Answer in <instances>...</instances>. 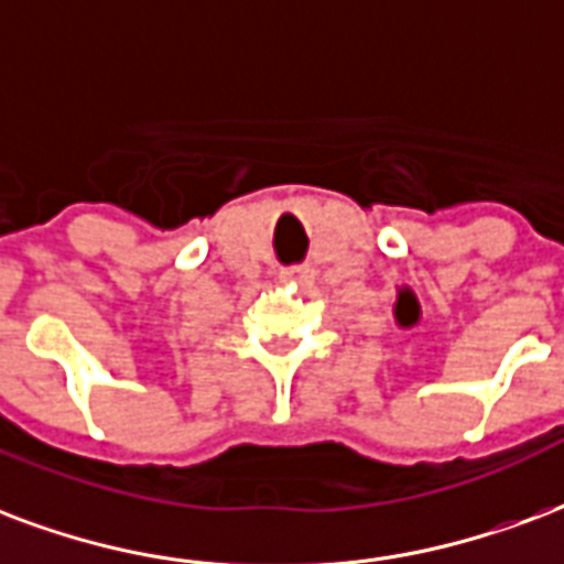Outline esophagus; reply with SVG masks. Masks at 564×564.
<instances>
[{
	"label": "esophagus",
	"mask_w": 564,
	"mask_h": 564,
	"mask_svg": "<svg viewBox=\"0 0 564 564\" xmlns=\"http://www.w3.org/2000/svg\"><path fill=\"white\" fill-rule=\"evenodd\" d=\"M281 278H286V281L302 283V286H311V283H314V278H316V269L311 265V262H302V265H290V269H283Z\"/></svg>",
	"instance_id": "34e87169"
}]
</instances>
